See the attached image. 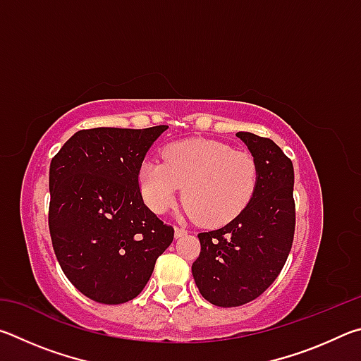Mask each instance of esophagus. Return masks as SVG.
<instances>
[{"label":"esophagus","instance_id":"obj_1","mask_svg":"<svg viewBox=\"0 0 361 361\" xmlns=\"http://www.w3.org/2000/svg\"><path fill=\"white\" fill-rule=\"evenodd\" d=\"M188 234L186 228H181V226H175V237H183Z\"/></svg>","mask_w":361,"mask_h":361}]
</instances>
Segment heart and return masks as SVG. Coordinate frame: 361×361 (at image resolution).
Segmentation results:
<instances>
[{
    "label": "heart",
    "instance_id": "b5f03b06",
    "mask_svg": "<svg viewBox=\"0 0 361 361\" xmlns=\"http://www.w3.org/2000/svg\"><path fill=\"white\" fill-rule=\"evenodd\" d=\"M164 164L146 159L138 185L152 212L172 209L185 188L188 210L204 226L231 221L245 209L258 183V164L248 151L215 140H185L167 146Z\"/></svg>",
    "mask_w": 361,
    "mask_h": 361
}]
</instances>
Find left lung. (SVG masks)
<instances>
[{"instance_id":"left-lung-1","label":"left lung","mask_w":361,"mask_h":361,"mask_svg":"<svg viewBox=\"0 0 361 361\" xmlns=\"http://www.w3.org/2000/svg\"><path fill=\"white\" fill-rule=\"evenodd\" d=\"M258 164L248 205L223 228L200 232L192 262L195 285L207 301L237 307L261 296L282 271L295 235V170L271 138L237 132Z\"/></svg>"}]
</instances>
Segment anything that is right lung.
Instances as JSON below:
<instances>
[{"mask_svg":"<svg viewBox=\"0 0 361 361\" xmlns=\"http://www.w3.org/2000/svg\"><path fill=\"white\" fill-rule=\"evenodd\" d=\"M167 126L79 130L51 161L49 231L66 279L102 304L137 298L172 226L145 205L138 169Z\"/></svg>","mask_w":361,"mask_h":361,"instance_id":"add662e5","label":"right lung"}]
</instances>
